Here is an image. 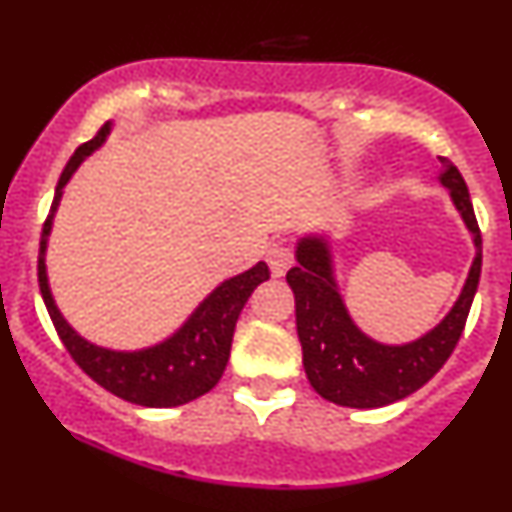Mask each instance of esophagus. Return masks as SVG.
Masks as SVG:
<instances>
[{
	"label": "esophagus",
	"instance_id": "obj_1",
	"mask_svg": "<svg viewBox=\"0 0 512 512\" xmlns=\"http://www.w3.org/2000/svg\"><path fill=\"white\" fill-rule=\"evenodd\" d=\"M294 252L292 247L285 245V242H275V245L267 247V265H270L272 275L282 277L292 267Z\"/></svg>",
	"mask_w": 512,
	"mask_h": 512
}]
</instances>
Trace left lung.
Segmentation results:
<instances>
[{
	"label": "left lung",
	"mask_w": 512,
	"mask_h": 512,
	"mask_svg": "<svg viewBox=\"0 0 512 512\" xmlns=\"http://www.w3.org/2000/svg\"><path fill=\"white\" fill-rule=\"evenodd\" d=\"M441 163V185L473 235L476 257L451 312L416 342L381 344L366 337L339 294L327 237L307 235L297 242V267L287 272V282L294 292L302 364L312 389L332 404L379 409L406 399L436 376L461 339L478 289L483 240L466 180L451 160Z\"/></svg>",
	"instance_id": "1"
}]
</instances>
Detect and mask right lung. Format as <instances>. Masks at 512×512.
<instances>
[{"instance_id":"1","label":"right lung","mask_w":512,"mask_h":512,"mask_svg":"<svg viewBox=\"0 0 512 512\" xmlns=\"http://www.w3.org/2000/svg\"><path fill=\"white\" fill-rule=\"evenodd\" d=\"M111 133V123L96 133L89 143L76 148V153L66 163L56 185L54 203H51L49 218L41 230L39 247V289L44 297L49 317L64 342L71 359L113 396L131 404L148 406V409H170V406H183L198 396L208 394L223 376L227 359H230L232 334H235L237 317L242 307L255 292L260 282L270 280V270L265 262H257L252 270L242 275L230 277L223 285L215 287L203 302L198 304L188 322L170 334L163 342L153 347L138 349V352H116V349L98 347L86 342L79 332L71 329V324L61 317L54 297H51L49 277H46V242H49L54 213L59 208V200L64 195V185L76 173L81 163L106 141Z\"/></svg>"}]
</instances>
